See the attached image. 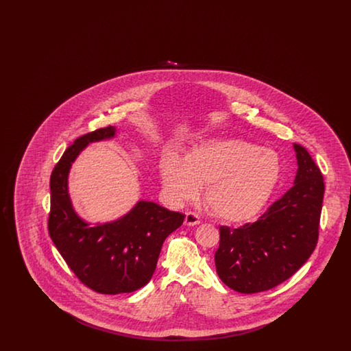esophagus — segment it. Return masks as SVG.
Returning <instances> with one entry per match:
<instances>
[{"label":"esophagus","instance_id":"1","mask_svg":"<svg viewBox=\"0 0 351 351\" xmlns=\"http://www.w3.org/2000/svg\"><path fill=\"white\" fill-rule=\"evenodd\" d=\"M201 219L196 213H192V212H188L186 215H185V221H184V223L186 225V226H196V225H200Z\"/></svg>","mask_w":351,"mask_h":351}]
</instances>
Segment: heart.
<instances>
[{
  "mask_svg": "<svg viewBox=\"0 0 351 351\" xmlns=\"http://www.w3.org/2000/svg\"><path fill=\"white\" fill-rule=\"evenodd\" d=\"M162 183L176 202L195 199L205 186V202L216 217L242 223L258 216L283 176L280 155L237 138H210L185 158L171 151L160 166Z\"/></svg>",
  "mask_w": 351,
  "mask_h": 351,
  "instance_id": "1",
  "label": "heart"
}]
</instances>
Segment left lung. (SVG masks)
Instances as JSON below:
<instances>
[{
	"label": "left lung",
	"mask_w": 351,
	"mask_h": 351,
	"mask_svg": "<svg viewBox=\"0 0 351 351\" xmlns=\"http://www.w3.org/2000/svg\"><path fill=\"white\" fill-rule=\"evenodd\" d=\"M298 171L293 186L252 223L219 228L215 262L219 279L241 293L263 292L283 283L316 249L325 192L309 152L293 143Z\"/></svg>",
	"instance_id": "1"
}]
</instances>
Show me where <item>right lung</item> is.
<instances>
[{
  "instance_id": "right-lung-1",
  "label": "right lung",
  "mask_w": 351,
  "mask_h": 351,
  "mask_svg": "<svg viewBox=\"0 0 351 351\" xmlns=\"http://www.w3.org/2000/svg\"><path fill=\"white\" fill-rule=\"evenodd\" d=\"M114 126L85 134L69 146L51 175L49 233L76 276L90 289L130 293L149 283L163 242L182 226L183 213L152 201L139 200L122 217L90 223L77 215L69 197L72 163L89 143L113 139Z\"/></svg>"
}]
</instances>
